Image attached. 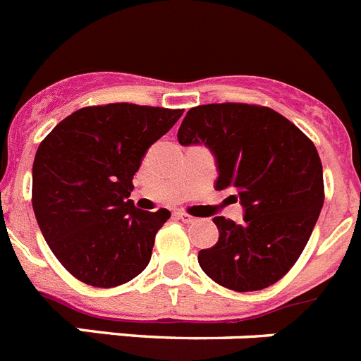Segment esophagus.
Segmentation results:
<instances>
[{"label": "esophagus", "instance_id": "1", "mask_svg": "<svg viewBox=\"0 0 361 361\" xmlns=\"http://www.w3.org/2000/svg\"><path fill=\"white\" fill-rule=\"evenodd\" d=\"M177 216H178V219H180V220H183L184 224H193V222H197L195 216H191L190 213H186V212H178Z\"/></svg>", "mask_w": 361, "mask_h": 361}]
</instances>
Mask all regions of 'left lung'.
<instances>
[{
	"label": "left lung",
	"mask_w": 361,
	"mask_h": 361,
	"mask_svg": "<svg viewBox=\"0 0 361 361\" xmlns=\"http://www.w3.org/2000/svg\"><path fill=\"white\" fill-rule=\"evenodd\" d=\"M178 142H204L216 157V190H233L244 222L215 216L219 242L199 251L202 271L231 291H260L296 264L324 206L317 146L267 106L200 104L188 110Z\"/></svg>",
	"instance_id": "left-lung-1"
}]
</instances>
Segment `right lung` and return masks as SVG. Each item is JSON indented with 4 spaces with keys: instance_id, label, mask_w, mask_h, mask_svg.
<instances>
[{
    "instance_id": "right-lung-1",
    "label": "right lung",
    "mask_w": 361,
    "mask_h": 361,
    "mask_svg": "<svg viewBox=\"0 0 361 361\" xmlns=\"http://www.w3.org/2000/svg\"><path fill=\"white\" fill-rule=\"evenodd\" d=\"M184 110L111 103L73 111L41 141L32 168V208L44 240L70 275L117 288L146 269L168 209L130 200L146 149Z\"/></svg>"
}]
</instances>
